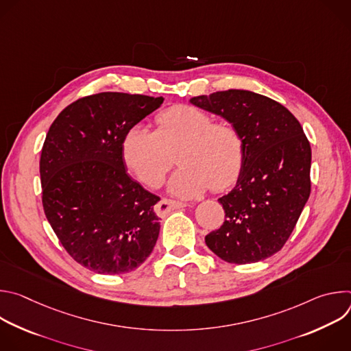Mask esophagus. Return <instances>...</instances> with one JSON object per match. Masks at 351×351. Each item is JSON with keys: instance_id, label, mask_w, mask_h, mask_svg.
Wrapping results in <instances>:
<instances>
[{"instance_id": "esophagus-1", "label": "esophagus", "mask_w": 351, "mask_h": 351, "mask_svg": "<svg viewBox=\"0 0 351 351\" xmlns=\"http://www.w3.org/2000/svg\"><path fill=\"white\" fill-rule=\"evenodd\" d=\"M186 203H180V202H175V199H169V198H162L161 202L156 206V213L160 217H165L167 214H169L173 210H179L186 207Z\"/></svg>"}]
</instances>
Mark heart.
I'll use <instances>...</instances> for the list:
<instances>
[{
    "label": "heart",
    "instance_id": "heart-1",
    "mask_svg": "<svg viewBox=\"0 0 351 351\" xmlns=\"http://www.w3.org/2000/svg\"><path fill=\"white\" fill-rule=\"evenodd\" d=\"M156 125V130L133 125L122 138L123 162L145 186L164 183L175 154L180 168L168 189L176 197H197L210 187L223 191L240 176L245 147L234 123L182 104L158 114Z\"/></svg>",
    "mask_w": 351,
    "mask_h": 351
}]
</instances>
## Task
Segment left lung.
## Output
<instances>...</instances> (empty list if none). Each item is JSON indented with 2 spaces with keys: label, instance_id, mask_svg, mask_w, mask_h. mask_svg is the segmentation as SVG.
Instances as JSON below:
<instances>
[{
  "label": "left lung",
  "instance_id": "left-lung-1",
  "mask_svg": "<svg viewBox=\"0 0 351 351\" xmlns=\"http://www.w3.org/2000/svg\"><path fill=\"white\" fill-rule=\"evenodd\" d=\"M190 103L234 123L245 147L236 186L218 198L225 222L206 236L208 248L233 264L274 256L311 191V147L302 125L275 99L247 90L198 95Z\"/></svg>",
  "mask_w": 351,
  "mask_h": 351
}]
</instances>
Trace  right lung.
<instances>
[{
    "mask_svg": "<svg viewBox=\"0 0 351 351\" xmlns=\"http://www.w3.org/2000/svg\"><path fill=\"white\" fill-rule=\"evenodd\" d=\"M164 97L98 93L76 99L49 126L40 179L44 214L66 253L95 274L140 267L160 234V197L126 173L122 138Z\"/></svg>",
    "mask_w": 351,
    "mask_h": 351,
    "instance_id": "1",
    "label": "right lung"
}]
</instances>
